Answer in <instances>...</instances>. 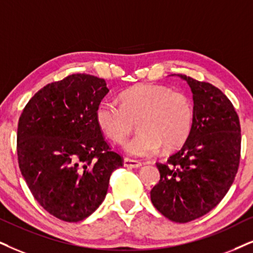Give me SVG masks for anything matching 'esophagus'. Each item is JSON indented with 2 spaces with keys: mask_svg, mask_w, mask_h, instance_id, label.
<instances>
[{
  "mask_svg": "<svg viewBox=\"0 0 253 253\" xmlns=\"http://www.w3.org/2000/svg\"><path fill=\"white\" fill-rule=\"evenodd\" d=\"M124 166L127 168H140L142 164L140 161H136V160L132 159H124Z\"/></svg>",
  "mask_w": 253,
  "mask_h": 253,
  "instance_id": "obj_1",
  "label": "esophagus"
}]
</instances>
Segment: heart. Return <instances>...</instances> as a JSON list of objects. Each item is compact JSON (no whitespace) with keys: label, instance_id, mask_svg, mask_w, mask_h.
<instances>
[{"label":"heart","instance_id":"1","mask_svg":"<svg viewBox=\"0 0 253 253\" xmlns=\"http://www.w3.org/2000/svg\"><path fill=\"white\" fill-rule=\"evenodd\" d=\"M119 103L104 100L95 110L100 129L116 142H123L136 121L140 132L123 145L124 152L145 158L164 146L171 150L183 145L194 123V106L184 92L166 86L139 84L119 95Z\"/></svg>","mask_w":253,"mask_h":253}]
</instances>
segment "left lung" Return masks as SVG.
<instances>
[{
  "label": "left lung",
  "instance_id": "1",
  "mask_svg": "<svg viewBox=\"0 0 253 253\" xmlns=\"http://www.w3.org/2000/svg\"><path fill=\"white\" fill-rule=\"evenodd\" d=\"M193 93L194 123L184 145L156 164L159 183L153 206L172 222L187 223L212 210L228 193L241 159V125L231 101L219 88L184 75Z\"/></svg>",
  "mask_w": 253,
  "mask_h": 253
}]
</instances>
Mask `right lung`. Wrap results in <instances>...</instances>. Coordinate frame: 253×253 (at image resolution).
Here are the masks:
<instances>
[{
    "instance_id": "right-lung-1",
    "label": "right lung",
    "mask_w": 253,
    "mask_h": 253,
    "mask_svg": "<svg viewBox=\"0 0 253 253\" xmlns=\"http://www.w3.org/2000/svg\"><path fill=\"white\" fill-rule=\"evenodd\" d=\"M106 82L77 73L29 100L18 120L17 156L31 194L47 212L79 222L98 209L110 176L123 166L95 120Z\"/></svg>"
}]
</instances>
